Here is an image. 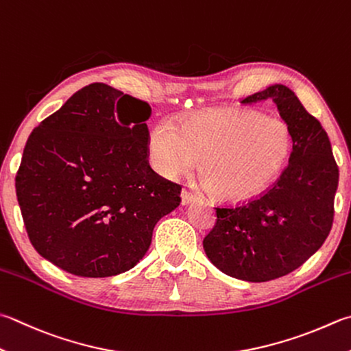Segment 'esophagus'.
Masks as SVG:
<instances>
[{
  "instance_id": "obj_1",
  "label": "esophagus",
  "mask_w": 351,
  "mask_h": 351,
  "mask_svg": "<svg viewBox=\"0 0 351 351\" xmlns=\"http://www.w3.org/2000/svg\"><path fill=\"white\" fill-rule=\"evenodd\" d=\"M195 200H197V195L191 193V191H188V189L182 191V204H183V206H184V204H189V203H193Z\"/></svg>"
}]
</instances>
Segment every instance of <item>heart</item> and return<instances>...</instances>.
Listing matches in <instances>:
<instances>
[{
	"instance_id": "b5f03b06",
	"label": "heart",
	"mask_w": 351,
	"mask_h": 351,
	"mask_svg": "<svg viewBox=\"0 0 351 351\" xmlns=\"http://www.w3.org/2000/svg\"><path fill=\"white\" fill-rule=\"evenodd\" d=\"M292 149L286 121L254 110H208L183 121L180 128L160 122L151 131L149 156L167 177L193 171L214 195L246 200L281 173Z\"/></svg>"
}]
</instances>
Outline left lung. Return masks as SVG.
I'll return each mask as SVG.
<instances>
[{
    "label": "left lung",
    "instance_id": "1",
    "mask_svg": "<svg viewBox=\"0 0 351 351\" xmlns=\"http://www.w3.org/2000/svg\"><path fill=\"white\" fill-rule=\"evenodd\" d=\"M272 99L292 131V154L272 188L238 206L215 208L203 249L232 278L264 282L298 269L318 250L333 223L339 169L326 130L286 85L274 84L243 99Z\"/></svg>",
    "mask_w": 351,
    "mask_h": 351
}]
</instances>
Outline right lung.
<instances>
[{
    "mask_svg": "<svg viewBox=\"0 0 351 351\" xmlns=\"http://www.w3.org/2000/svg\"><path fill=\"white\" fill-rule=\"evenodd\" d=\"M151 107L107 84L76 91L32 131L15 188L36 252L87 278L127 272L182 186L148 162Z\"/></svg>",
    "mask_w": 351,
    "mask_h": 351,
    "instance_id": "right-lung-1",
    "label": "right lung"
}]
</instances>
